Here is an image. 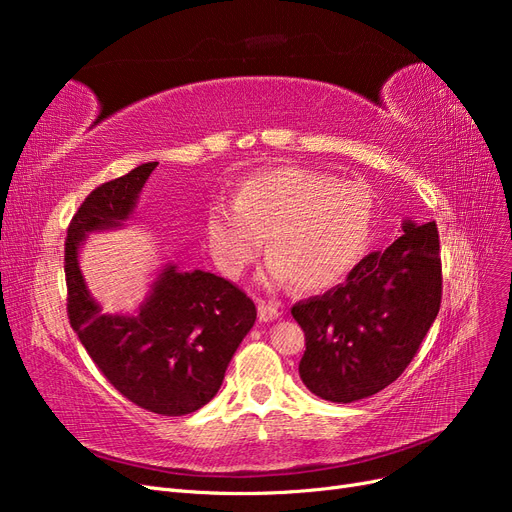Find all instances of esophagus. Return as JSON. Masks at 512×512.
<instances>
[{"label":"esophagus","mask_w":512,"mask_h":512,"mask_svg":"<svg viewBox=\"0 0 512 512\" xmlns=\"http://www.w3.org/2000/svg\"><path fill=\"white\" fill-rule=\"evenodd\" d=\"M280 316V309L273 303H265V301H258V320L260 322H271Z\"/></svg>","instance_id":"esophagus-1"}]
</instances>
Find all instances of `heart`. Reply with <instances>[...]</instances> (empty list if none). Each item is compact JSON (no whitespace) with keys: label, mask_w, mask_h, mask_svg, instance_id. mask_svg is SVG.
Masks as SVG:
<instances>
[{"label":"heart","mask_w":512,"mask_h":512,"mask_svg":"<svg viewBox=\"0 0 512 512\" xmlns=\"http://www.w3.org/2000/svg\"><path fill=\"white\" fill-rule=\"evenodd\" d=\"M371 218L374 203L363 185L314 168L282 166L245 177L235 203L215 200L205 230L215 265L228 277H241L267 239L265 280L318 292L359 265Z\"/></svg>","instance_id":"1"}]
</instances>
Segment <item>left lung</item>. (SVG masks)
Instances as JSON below:
<instances>
[{
	"mask_svg": "<svg viewBox=\"0 0 512 512\" xmlns=\"http://www.w3.org/2000/svg\"><path fill=\"white\" fill-rule=\"evenodd\" d=\"M404 235L371 252L344 284L292 307L305 333L299 376L314 395L350 404L395 382L440 312L436 222L404 220Z\"/></svg>",
	"mask_w": 512,
	"mask_h": 512,
	"instance_id": "obj_1",
	"label": "left lung"
}]
</instances>
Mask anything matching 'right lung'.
<instances>
[{
    "mask_svg": "<svg viewBox=\"0 0 512 512\" xmlns=\"http://www.w3.org/2000/svg\"><path fill=\"white\" fill-rule=\"evenodd\" d=\"M158 162H147L91 192L66 239L68 316L72 329L115 389L149 412L183 416L220 391L226 367L256 322L252 299L224 277L179 271L166 262L130 314H104L81 269L91 232L119 230Z\"/></svg>",
    "mask_w": 512,
    "mask_h": 512,
    "instance_id": "1",
    "label": "right lung"
}]
</instances>
